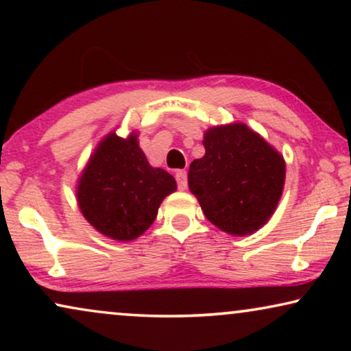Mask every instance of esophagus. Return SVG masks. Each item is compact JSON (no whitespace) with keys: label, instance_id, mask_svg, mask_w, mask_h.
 <instances>
[{"label":"esophagus","instance_id":"1","mask_svg":"<svg viewBox=\"0 0 351 351\" xmlns=\"http://www.w3.org/2000/svg\"><path fill=\"white\" fill-rule=\"evenodd\" d=\"M176 179H177V185H179V190H185L186 189V172L185 171H177L176 172Z\"/></svg>","mask_w":351,"mask_h":351}]
</instances>
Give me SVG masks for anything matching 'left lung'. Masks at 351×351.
Instances as JSON below:
<instances>
[{
    "mask_svg": "<svg viewBox=\"0 0 351 351\" xmlns=\"http://www.w3.org/2000/svg\"><path fill=\"white\" fill-rule=\"evenodd\" d=\"M203 145L204 156L190 165L189 189L206 219L233 237L256 233L281 199L285 158L244 123L209 128Z\"/></svg>",
    "mask_w": 351,
    "mask_h": 351,
    "instance_id": "1",
    "label": "left lung"
}]
</instances>
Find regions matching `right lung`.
<instances>
[{
    "instance_id": "1",
    "label": "right lung",
    "mask_w": 351,
    "mask_h": 351,
    "mask_svg": "<svg viewBox=\"0 0 351 351\" xmlns=\"http://www.w3.org/2000/svg\"><path fill=\"white\" fill-rule=\"evenodd\" d=\"M176 179L153 167L138 147V134L119 137L112 131L97 143L76 182V201L83 217L117 241H134L155 222Z\"/></svg>"
}]
</instances>
